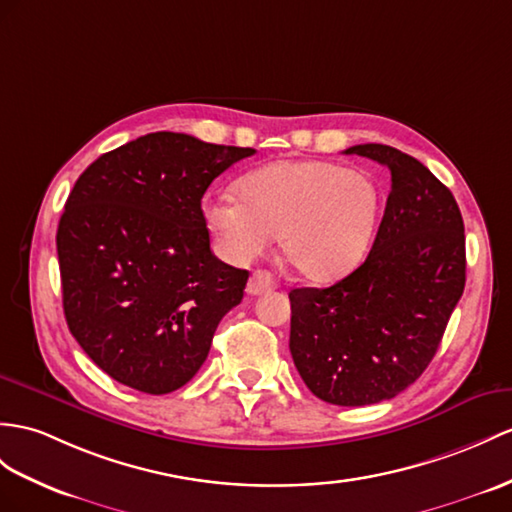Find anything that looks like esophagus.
I'll return each mask as SVG.
<instances>
[{"label": "esophagus", "instance_id": "34e87169", "mask_svg": "<svg viewBox=\"0 0 512 512\" xmlns=\"http://www.w3.org/2000/svg\"><path fill=\"white\" fill-rule=\"evenodd\" d=\"M276 284H278L276 278H273L269 271L256 269L252 273V278H249V282H247V293L249 295H260V293H265V291L276 289Z\"/></svg>", "mask_w": 512, "mask_h": 512}]
</instances>
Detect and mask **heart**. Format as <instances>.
I'll list each match as a JSON object with an SVG mask.
<instances>
[{
    "label": "heart",
    "instance_id": "1",
    "mask_svg": "<svg viewBox=\"0 0 512 512\" xmlns=\"http://www.w3.org/2000/svg\"><path fill=\"white\" fill-rule=\"evenodd\" d=\"M236 193L204 204L223 258L249 263L278 234L282 258L310 282L339 280L360 265L382 208L376 180L326 160L271 162L245 173Z\"/></svg>",
    "mask_w": 512,
    "mask_h": 512
}]
</instances>
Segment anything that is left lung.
Listing matches in <instances>:
<instances>
[{"instance_id":"1","label":"left lung","mask_w":512,"mask_h":512,"mask_svg":"<svg viewBox=\"0 0 512 512\" xmlns=\"http://www.w3.org/2000/svg\"><path fill=\"white\" fill-rule=\"evenodd\" d=\"M391 171L365 263L328 289H293L291 356L319 400L367 406L400 395L434 358L465 289V226L452 191L400 149H345Z\"/></svg>"}]
</instances>
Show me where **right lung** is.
<instances>
[{
    "mask_svg": "<svg viewBox=\"0 0 512 512\" xmlns=\"http://www.w3.org/2000/svg\"><path fill=\"white\" fill-rule=\"evenodd\" d=\"M252 147L152 132L99 156L58 223L62 308L112 380L165 395L189 382L249 273L210 252L202 197Z\"/></svg>",
    "mask_w": 512,
    "mask_h": 512,
    "instance_id": "1",
    "label": "right lung"
}]
</instances>
